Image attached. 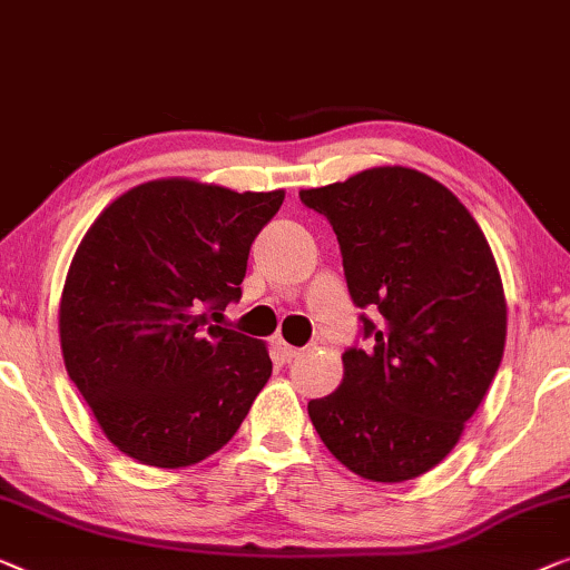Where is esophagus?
Returning <instances> with one entry per match:
<instances>
[{"label":"esophagus","instance_id":"obj_1","mask_svg":"<svg viewBox=\"0 0 570 570\" xmlns=\"http://www.w3.org/2000/svg\"><path fill=\"white\" fill-rule=\"evenodd\" d=\"M275 350L279 352V357H283V360H293V357H298V354H301L298 346L287 344L285 340H277V342H275Z\"/></svg>","mask_w":570,"mask_h":570}]
</instances>
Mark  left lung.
<instances>
[{
  "label": "left lung",
  "mask_w": 570,
  "mask_h": 570,
  "mask_svg": "<svg viewBox=\"0 0 570 570\" xmlns=\"http://www.w3.org/2000/svg\"><path fill=\"white\" fill-rule=\"evenodd\" d=\"M332 224L367 350L342 354V385L308 403L328 452L367 481L442 463L504 357V285L481 226L436 179L375 167L301 189Z\"/></svg>",
  "instance_id": "8db88e82"
}]
</instances>
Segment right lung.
<instances>
[{
  "instance_id": "1",
  "label": "right lung",
  "mask_w": 570,
  "mask_h": 570,
  "mask_svg": "<svg viewBox=\"0 0 570 570\" xmlns=\"http://www.w3.org/2000/svg\"><path fill=\"white\" fill-rule=\"evenodd\" d=\"M283 189L154 179L100 213L61 293L66 373L120 452L185 468L218 452L272 375L267 346L213 321L242 298Z\"/></svg>"
}]
</instances>
